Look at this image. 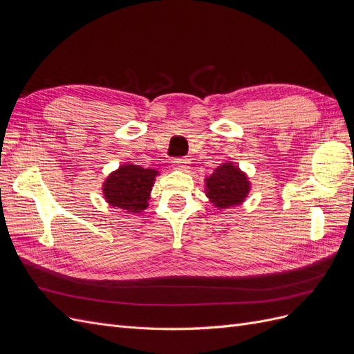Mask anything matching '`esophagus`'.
Returning <instances> with one entry per match:
<instances>
[{
	"label": "esophagus",
	"instance_id": "34e87169",
	"mask_svg": "<svg viewBox=\"0 0 354 354\" xmlns=\"http://www.w3.org/2000/svg\"><path fill=\"white\" fill-rule=\"evenodd\" d=\"M173 167L180 171H187L190 167V160L187 158H176L173 160Z\"/></svg>",
	"mask_w": 354,
	"mask_h": 354
}]
</instances>
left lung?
I'll return each instance as SVG.
<instances>
[{
	"mask_svg": "<svg viewBox=\"0 0 354 354\" xmlns=\"http://www.w3.org/2000/svg\"><path fill=\"white\" fill-rule=\"evenodd\" d=\"M250 192V181L233 164H223L207 178V196L217 208L239 205Z\"/></svg>",
	"mask_w": 354,
	"mask_h": 354,
	"instance_id": "8db88e82",
	"label": "left lung"
}]
</instances>
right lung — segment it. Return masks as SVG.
<instances>
[{
    "label": "right lung",
    "mask_w": 354,
    "mask_h": 354,
    "mask_svg": "<svg viewBox=\"0 0 354 354\" xmlns=\"http://www.w3.org/2000/svg\"><path fill=\"white\" fill-rule=\"evenodd\" d=\"M156 174V169L133 164L122 165L106 178L103 185L104 198L112 207L128 212H140L147 207Z\"/></svg>",
    "instance_id": "obj_1"
}]
</instances>
